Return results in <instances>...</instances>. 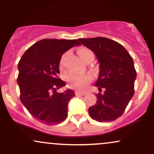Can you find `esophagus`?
<instances>
[{
	"mask_svg": "<svg viewBox=\"0 0 154 154\" xmlns=\"http://www.w3.org/2000/svg\"><path fill=\"white\" fill-rule=\"evenodd\" d=\"M76 95H85L86 94V92H81V91H76Z\"/></svg>",
	"mask_w": 154,
	"mask_h": 154,
	"instance_id": "obj_1",
	"label": "esophagus"
}]
</instances>
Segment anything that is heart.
<instances>
[{"label":"heart","mask_w":154,"mask_h":154,"mask_svg":"<svg viewBox=\"0 0 154 154\" xmlns=\"http://www.w3.org/2000/svg\"><path fill=\"white\" fill-rule=\"evenodd\" d=\"M79 54L81 59H82L83 61L86 62L88 60H89L91 58H94V54L92 52V51L88 48H81L79 51ZM68 56V53H66L62 56L61 61H60V66L62 68L63 66L65 59H66ZM66 81L70 84L72 87L75 88H82L87 84L88 82L91 80V77L89 75H76L75 74H69L66 76Z\"/></svg>","instance_id":"1"}]
</instances>
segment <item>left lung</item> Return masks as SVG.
<instances>
[{
  "label": "left lung",
  "instance_id": "obj_1",
  "mask_svg": "<svg viewBox=\"0 0 154 154\" xmlns=\"http://www.w3.org/2000/svg\"><path fill=\"white\" fill-rule=\"evenodd\" d=\"M79 40L94 53L100 63L95 84L100 93L96 94V103L88 109L90 116L100 122L114 121L122 115L135 93L137 73L132 56L111 39L98 37Z\"/></svg>",
  "mask_w": 154,
  "mask_h": 154
}]
</instances>
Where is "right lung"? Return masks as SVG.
Wrapping results in <instances>:
<instances>
[{
	"label": "right lung",
	"instance_id": "obj_1",
	"mask_svg": "<svg viewBox=\"0 0 154 154\" xmlns=\"http://www.w3.org/2000/svg\"><path fill=\"white\" fill-rule=\"evenodd\" d=\"M75 45L80 43L77 40L43 39L29 47L18 63L21 102L33 117L45 125L64 121L69 101L75 96L70 89L56 92L66 85L59 77L61 56Z\"/></svg>",
	"mask_w": 154,
	"mask_h": 154
}]
</instances>
